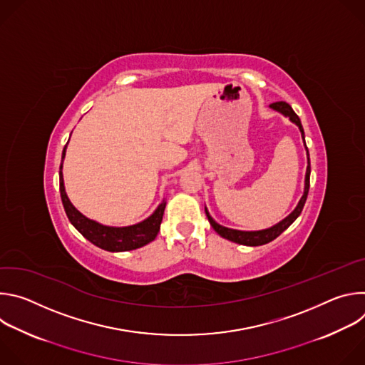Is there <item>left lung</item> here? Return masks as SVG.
<instances>
[{"mask_svg":"<svg viewBox=\"0 0 365 365\" xmlns=\"http://www.w3.org/2000/svg\"><path fill=\"white\" fill-rule=\"evenodd\" d=\"M272 110L280 113L282 115L287 117L293 124H296L299 127V131L302 134V140H303V144H304V148H306V155H307V168H306V175H304V189H303V195L300 197V200L297 202L294 210L284 218L280 222H277L276 225L270 227V228H266V230H258V231H241V230H232V228H227L224 225H220L211 215L210 212H207L206 206H205V214L207 217V221H210L211 227L225 240H230L232 242H237V244H241V245H248V247H257V245H264L270 241H273L274 238H277L284 230H287L294 221L296 218L300 215L303 206H304V202H306V197H307V192H309V178H310V160H309V151H307V147H306V143H304V131H303V127H302V123H300V118L296 115V113L292 110V107L289 106L287 102H274L270 106Z\"/></svg>","mask_w":365,"mask_h":365,"instance_id":"8db88e82","label":"left lung"}]
</instances>
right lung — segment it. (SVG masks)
<instances>
[{
	"label": "right lung",
	"mask_w": 365,
	"mask_h": 365,
	"mask_svg": "<svg viewBox=\"0 0 365 365\" xmlns=\"http://www.w3.org/2000/svg\"><path fill=\"white\" fill-rule=\"evenodd\" d=\"M66 147L65 145L62 151V163L59 169V185H61V197L65 207V212L71 221V224L93 245L111 251V252H121V251H131L140 247L147 245L148 242L154 241L160 231V224L163 220L165 207H166V199L162 200V203L155 207V211L145 218L141 222H137L134 225L128 227H110L99 224L83 214H81L76 207L69 200L66 190H65V182H63V160L66 155Z\"/></svg>",
	"instance_id": "right-lung-1"
}]
</instances>
